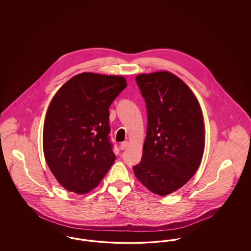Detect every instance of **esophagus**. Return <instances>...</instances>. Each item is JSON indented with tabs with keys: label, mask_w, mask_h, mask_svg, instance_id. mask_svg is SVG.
Listing matches in <instances>:
<instances>
[{
	"label": "esophagus",
	"mask_w": 251,
	"mask_h": 251,
	"mask_svg": "<svg viewBox=\"0 0 251 251\" xmlns=\"http://www.w3.org/2000/svg\"><path fill=\"white\" fill-rule=\"evenodd\" d=\"M128 146H129L128 142H122V143L120 145V149L121 151H124L125 149H127Z\"/></svg>",
	"instance_id": "esophagus-1"
}]
</instances>
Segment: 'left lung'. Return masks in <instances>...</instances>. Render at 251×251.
I'll return each instance as SVG.
<instances>
[{"label":"left lung","instance_id":"obj_1","mask_svg":"<svg viewBox=\"0 0 251 251\" xmlns=\"http://www.w3.org/2000/svg\"><path fill=\"white\" fill-rule=\"evenodd\" d=\"M146 102L147 135L134 175L150 191L166 196L196 173L204 151L202 112L190 88L167 72L135 77Z\"/></svg>","mask_w":251,"mask_h":251}]
</instances>
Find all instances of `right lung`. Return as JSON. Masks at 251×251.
<instances>
[{"label": "right lung", "instance_id": "right-lung-1", "mask_svg": "<svg viewBox=\"0 0 251 251\" xmlns=\"http://www.w3.org/2000/svg\"><path fill=\"white\" fill-rule=\"evenodd\" d=\"M126 86L124 77L84 72L52 98L44 122L43 150L51 173L67 190L91 191L114 164L109 107Z\"/></svg>", "mask_w": 251, "mask_h": 251}]
</instances>
